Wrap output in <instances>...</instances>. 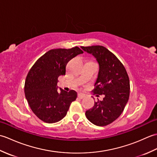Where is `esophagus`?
I'll return each instance as SVG.
<instances>
[{"label":"esophagus","mask_w":157,"mask_h":157,"mask_svg":"<svg viewBox=\"0 0 157 157\" xmlns=\"http://www.w3.org/2000/svg\"><path fill=\"white\" fill-rule=\"evenodd\" d=\"M78 97L79 98V99H82L84 98L85 97V95L82 94V93H79V94H78Z\"/></svg>","instance_id":"1"}]
</instances>
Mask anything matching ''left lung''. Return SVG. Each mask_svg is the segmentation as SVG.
Returning <instances> with one entry per match:
<instances>
[{
	"mask_svg": "<svg viewBox=\"0 0 157 157\" xmlns=\"http://www.w3.org/2000/svg\"><path fill=\"white\" fill-rule=\"evenodd\" d=\"M84 51L92 54L99 64L98 78L92 92L104 94L102 101L86 112L90 121L98 126H106L121 115L129 97V79L125 67L118 58L102 46H82Z\"/></svg>",
	"mask_w": 157,
	"mask_h": 157,
	"instance_id": "obj_1",
	"label": "left lung"
}]
</instances>
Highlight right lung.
I'll return each mask as SVG.
<instances>
[{
    "instance_id": "add662e5",
    "label": "right lung",
    "mask_w": 157,
    "mask_h": 157,
    "mask_svg": "<svg viewBox=\"0 0 157 157\" xmlns=\"http://www.w3.org/2000/svg\"><path fill=\"white\" fill-rule=\"evenodd\" d=\"M78 46L69 49H52L40 56L26 77L24 92L33 113L45 123L59 121L67 115L77 92L61 89L57 92L58 78L65 75L68 62L83 53Z\"/></svg>"
}]
</instances>
